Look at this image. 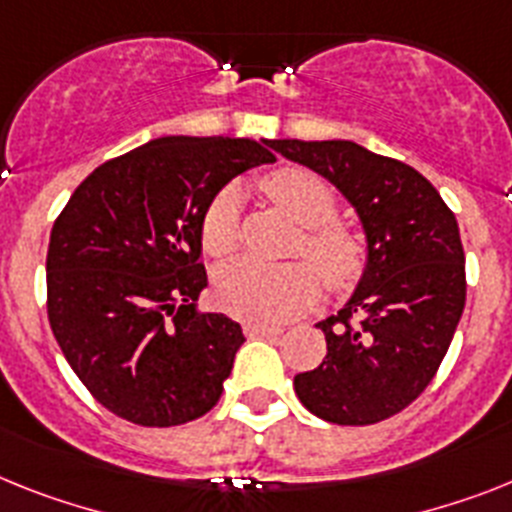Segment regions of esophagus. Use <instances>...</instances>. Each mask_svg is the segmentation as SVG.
Here are the masks:
<instances>
[{
    "label": "esophagus",
    "instance_id": "1",
    "mask_svg": "<svg viewBox=\"0 0 512 512\" xmlns=\"http://www.w3.org/2000/svg\"><path fill=\"white\" fill-rule=\"evenodd\" d=\"M244 333H247V336L276 338V336H281V328H273V325H255V322H249V325H244Z\"/></svg>",
    "mask_w": 512,
    "mask_h": 512
}]
</instances>
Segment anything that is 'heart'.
<instances>
[{
    "mask_svg": "<svg viewBox=\"0 0 512 512\" xmlns=\"http://www.w3.org/2000/svg\"><path fill=\"white\" fill-rule=\"evenodd\" d=\"M260 187L302 226L294 242L296 255L312 260L328 289H351L367 268V242L359 231L336 221L338 203L330 184L312 171L289 166L265 176ZM200 239L210 257H229L239 247V192L234 187L213 197ZM314 269L307 263L260 265L242 260L218 273L216 302L239 320L281 325L315 302L320 283Z\"/></svg>",
    "mask_w": 512,
    "mask_h": 512,
    "instance_id": "b5f03b06",
    "label": "heart"
}]
</instances>
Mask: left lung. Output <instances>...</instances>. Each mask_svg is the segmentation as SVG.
<instances>
[{"instance_id":"8db88e82","label":"left lung","mask_w":512,"mask_h":512,"mask_svg":"<svg viewBox=\"0 0 512 512\" xmlns=\"http://www.w3.org/2000/svg\"><path fill=\"white\" fill-rule=\"evenodd\" d=\"M276 153L325 176L367 236V268L338 315L317 322L328 354L294 377L304 409L364 427L424 393L466 304V257L453 210L409 163L351 140H268Z\"/></svg>"}]
</instances>
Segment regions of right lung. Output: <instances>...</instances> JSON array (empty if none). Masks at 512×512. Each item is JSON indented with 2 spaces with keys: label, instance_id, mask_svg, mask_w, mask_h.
Masks as SVG:
<instances>
[{
  "label": "right lung",
  "instance_id": "1",
  "mask_svg": "<svg viewBox=\"0 0 512 512\" xmlns=\"http://www.w3.org/2000/svg\"><path fill=\"white\" fill-rule=\"evenodd\" d=\"M268 140L158 137L101 163L54 221L46 309L64 359L111 414L176 427L223 393L242 325L197 312L208 286L200 226L236 174L273 161Z\"/></svg>",
  "mask_w": 512,
  "mask_h": 512
}]
</instances>
